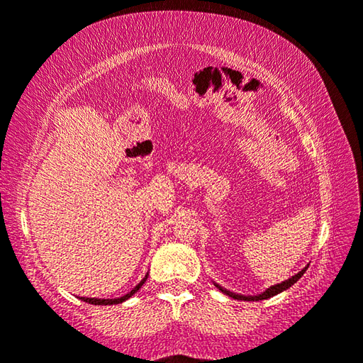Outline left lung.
<instances>
[{
    "label": "left lung",
    "mask_w": 363,
    "mask_h": 363,
    "mask_svg": "<svg viewBox=\"0 0 363 363\" xmlns=\"http://www.w3.org/2000/svg\"><path fill=\"white\" fill-rule=\"evenodd\" d=\"M306 269H308V266L303 267V269L300 271L298 274L292 276L291 279H287V281H284V282H281V284H276V286H271L269 289H266V291H264V292H261L259 295H238V294H233V292H230V291H227V289H224V287H220L219 284H216V282H214V286H216L217 289H219L220 292H224L225 295H228V297H232V298H237V300H248V302H250V300H253V302L256 300V302H258V300L271 298V297H274V295H277V294H281V292H284V291H287L289 287L294 286V284L297 282L298 279L303 276V272H305Z\"/></svg>",
    "instance_id": "left-lung-1"
}]
</instances>
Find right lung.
<instances>
[{"label": "right lung", "instance_id": "obj_1", "mask_svg": "<svg viewBox=\"0 0 363 363\" xmlns=\"http://www.w3.org/2000/svg\"><path fill=\"white\" fill-rule=\"evenodd\" d=\"M147 276L149 274H146V277L143 279L141 282L138 284V286L133 289L131 292H128L126 295H123V297H120V298H89V297H79L82 302H86V303H92V305H113V303H121V302H125V300H128L130 297H133V294H136L139 289L143 287V284L146 282V279H147Z\"/></svg>", "mask_w": 363, "mask_h": 363}]
</instances>
